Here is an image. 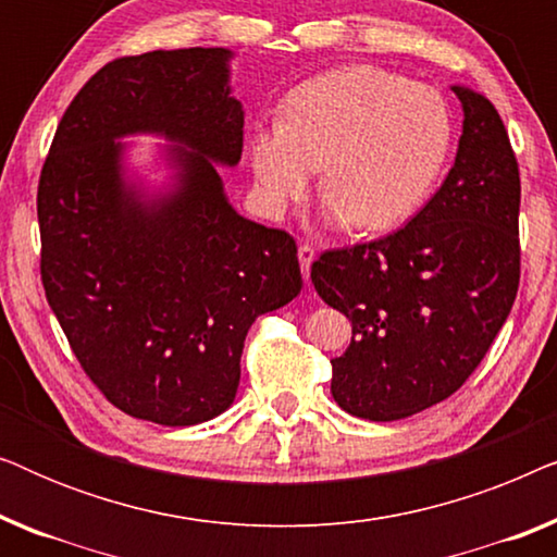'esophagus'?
<instances>
[{
  "label": "esophagus",
  "mask_w": 557,
  "mask_h": 557,
  "mask_svg": "<svg viewBox=\"0 0 557 557\" xmlns=\"http://www.w3.org/2000/svg\"><path fill=\"white\" fill-rule=\"evenodd\" d=\"M314 248L309 246V243H304V246H299V263H301V273H304V278L309 281V269H311V263H314Z\"/></svg>",
  "instance_id": "esophagus-1"
}]
</instances>
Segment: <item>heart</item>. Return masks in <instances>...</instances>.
<instances>
[{
  "instance_id": "1",
  "label": "heart",
  "mask_w": 557,
  "mask_h": 557,
  "mask_svg": "<svg viewBox=\"0 0 557 557\" xmlns=\"http://www.w3.org/2000/svg\"><path fill=\"white\" fill-rule=\"evenodd\" d=\"M451 139V113L438 90L352 65L294 88L286 119L253 128L248 157L265 215L301 202L324 166L330 218L360 233H387L429 200Z\"/></svg>"
}]
</instances>
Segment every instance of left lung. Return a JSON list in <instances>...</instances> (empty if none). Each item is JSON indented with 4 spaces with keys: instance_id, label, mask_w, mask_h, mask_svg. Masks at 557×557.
I'll use <instances>...</instances> for the list:
<instances>
[{
    "instance_id": "obj_1",
    "label": "left lung",
    "mask_w": 557,
    "mask_h": 557,
    "mask_svg": "<svg viewBox=\"0 0 557 557\" xmlns=\"http://www.w3.org/2000/svg\"><path fill=\"white\" fill-rule=\"evenodd\" d=\"M463 132L451 172L408 225L311 263L324 304L352 322L332 395L364 421H400L467 383L520 286V170L499 113L451 86Z\"/></svg>"
}]
</instances>
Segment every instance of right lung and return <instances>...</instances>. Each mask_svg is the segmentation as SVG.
<instances>
[{
    "mask_svg": "<svg viewBox=\"0 0 557 557\" xmlns=\"http://www.w3.org/2000/svg\"><path fill=\"white\" fill-rule=\"evenodd\" d=\"M225 48L103 65L60 119L37 187L40 273L81 368L124 413L195 425L233 406L243 342L301 292L288 233L243 218L218 166L243 151ZM134 133L164 135L173 185L128 183Z\"/></svg>",
    "mask_w": 557,
    "mask_h": 557,
    "instance_id": "add662e5",
    "label": "right lung"
}]
</instances>
